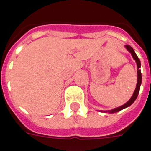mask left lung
<instances>
[{"label": "left lung", "instance_id": "8db88e82", "mask_svg": "<svg viewBox=\"0 0 151 151\" xmlns=\"http://www.w3.org/2000/svg\"><path fill=\"white\" fill-rule=\"evenodd\" d=\"M125 48H126L127 50L131 53L132 56L133 57L134 60L136 61V65H137V84H136V89H135V91H134L133 95H132V96L131 97V99H129L126 103H124V105L121 106H119V107L114 108V109H113V110H106V111H104V110H99L100 112H109L110 114H114V113L118 112V111H120V110H123V109H124V108L129 107V106H131L132 104L135 102V100L136 99L137 96H138L139 92V89H140L141 82H142V75H141V71L140 70H139V68H140V66H141L140 60H139V59L138 58V56L136 55V52H135V51L133 50V48H132L131 46H129L127 45H125Z\"/></svg>", "mask_w": 151, "mask_h": 151}]
</instances>
